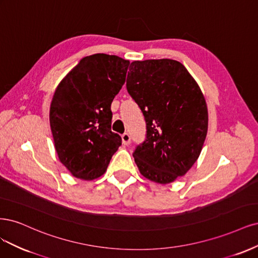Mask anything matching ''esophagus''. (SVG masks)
Listing matches in <instances>:
<instances>
[{
  "mask_svg": "<svg viewBox=\"0 0 258 258\" xmlns=\"http://www.w3.org/2000/svg\"><path fill=\"white\" fill-rule=\"evenodd\" d=\"M122 143H123V145H125V146L131 144V136H130L128 133H124V134L122 135Z\"/></svg>",
  "mask_w": 258,
  "mask_h": 258,
  "instance_id": "1",
  "label": "esophagus"
}]
</instances>
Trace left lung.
I'll use <instances>...</instances> for the list:
<instances>
[{"mask_svg":"<svg viewBox=\"0 0 258 258\" xmlns=\"http://www.w3.org/2000/svg\"><path fill=\"white\" fill-rule=\"evenodd\" d=\"M126 89L146 120L136 147L137 167L147 179L167 184L197 161L208 131L206 99L183 64L170 59L131 63Z\"/></svg>","mask_w":258,"mask_h":258,"instance_id":"left-lung-1","label":"left lung"}]
</instances>
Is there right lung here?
<instances>
[{
	"label": "right lung",
	"instance_id": "obj_1",
	"mask_svg": "<svg viewBox=\"0 0 258 258\" xmlns=\"http://www.w3.org/2000/svg\"><path fill=\"white\" fill-rule=\"evenodd\" d=\"M128 65L117 55L85 56L55 90L49 113L54 148L74 177H101L122 144L111 131L110 107L125 82Z\"/></svg>",
	"mask_w": 258,
	"mask_h": 258
}]
</instances>
